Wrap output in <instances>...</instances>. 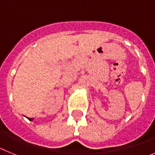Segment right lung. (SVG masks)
Masks as SVG:
<instances>
[{"label": "right lung", "instance_id": "add662e5", "mask_svg": "<svg viewBox=\"0 0 155 155\" xmlns=\"http://www.w3.org/2000/svg\"><path fill=\"white\" fill-rule=\"evenodd\" d=\"M28 120H33V119H32V118H28Z\"/></svg>", "mask_w": 155, "mask_h": 155}]
</instances>
